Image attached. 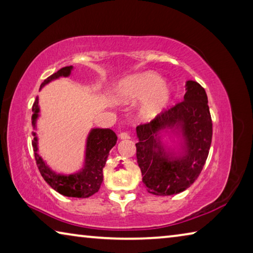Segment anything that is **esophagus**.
I'll return each mask as SVG.
<instances>
[{
  "label": "esophagus",
  "mask_w": 253,
  "mask_h": 253,
  "mask_svg": "<svg viewBox=\"0 0 253 253\" xmlns=\"http://www.w3.org/2000/svg\"><path fill=\"white\" fill-rule=\"evenodd\" d=\"M119 138L121 139H129L130 138V136H129V134H128V132H121V134H119Z\"/></svg>",
  "instance_id": "34e87169"
}]
</instances>
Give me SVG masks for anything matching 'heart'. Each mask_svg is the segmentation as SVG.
Segmentation results:
<instances>
[{"label":"heart","mask_w":253,"mask_h":253,"mask_svg":"<svg viewBox=\"0 0 253 253\" xmlns=\"http://www.w3.org/2000/svg\"><path fill=\"white\" fill-rule=\"evenodd\" d=\"M175 95L173 85L154 71L128 76L119 81L115 90V96L122 104H136L142 100L139 115L146 121L155 119L168 110Z\"/></svg>","instance_id":"b5f03b06"}]
</instances>
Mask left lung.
<instances>
[{"mask_svg": "<svg viewBox=\"0 0 253 253\" xmlns=\"http://www.w3.org/2000/svg\"><path fill=\"white\" fill-rule=\"evenodd\" d=\"M184 101L151 123L136 127V157L148 193L174 195L195 182L212 142V121L204 88L187 80Z\"/></svg>", "mask_w": 253, "mask_h": 253, "instance_id": "obj_1", "label": "left lung"}]
</instances>
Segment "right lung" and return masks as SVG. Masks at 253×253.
<instances>
[{
    "label": "right lung",
    "instance_id": "1",
    "mask_svg": "<svg viewBox=\"0 0 253 253\" xmlns=\"http://www.w3.org/2000/svg\"><path fill=\"white\" fill-rule=\"evenodd\" d=\"M72 69H74L72 66L61 68L41 84L40 90L42 87H44L51 81L61 78V77H65V78L69 77ZM32 126L34 129H37V121L40 116L39 98L38 97L32 106ZM32 135L34 137L32 147L38 169L44 181L53 190L60 194L68 196V198L78 199L89 198L99 191L101 183L104 181L102 169L105 168L110 149L117 143V136L113 130L109 128H91L87 136V140H85L84 166L78 172L72 174H60L51 169L46 165L45 161H43V158L38 154L39 148H38V137L36 131H32Z\"/></svg>",
    "mask_w": 253,
    "mask_h": 253
}]
</instances>
